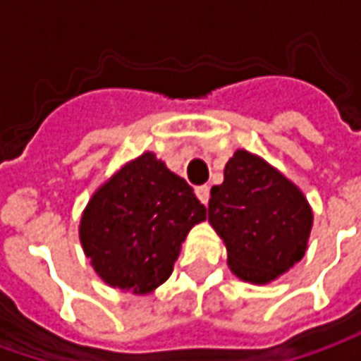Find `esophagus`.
<instances>
[{
	"label": "esophagus",
	"mask_w": 361,
	"mask_h": 361,
	"mask_svg": "<svg viewBox=\"0 0 361 361\" xmlns=\"http://www.w3.org/2000/svg\"><path fill=\"white\" fill-rule=\"evenodd\" d=\"M195 193L201 203L203 204L209 203V197H211V188H209V185H199V188L195 189Z\"/></svg>",
	"instance_id": "34e87169"
}]
</instances>
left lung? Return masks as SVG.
I'll return each instance as SVG.
<instances>
[{
  "instance_id": "left-lung-1",
  "label": "left lung",
  "mask_w": 361,
  "mask_h": 361,
  "mask_svg": "<svg viewBox=\"0 0 361 361\" xmlns=\"http://www.w3.org/2000/svg\"><path fill=\"white\" fill-rule=\"evenodd\" d=\"M209 222L224 240L235 276L271 282L305 253L313 214L294 183L247 150H235L211 189Z\"/></svg>"
}]
</instances>
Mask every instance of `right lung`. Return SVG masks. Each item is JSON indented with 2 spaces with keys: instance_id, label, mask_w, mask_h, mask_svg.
I'll list each match as a JSON object with an SVG mask.
<instances>
[{
  "instance_id": "1",
  "label": "right lung",
  "mask_w": 361,
  "mask_h": 361,
  "mask_svg": "<svg viewBox=\"0 0 361 361\" xmlns=\"http://www.w3.org/2000/svg\"><path fill=\"white\" fill-rule=\"evenodd\" d=\"M204 219L188 181L145 152L92 195L79 235L104 282L147 294L168 280L181 242Z\"/></svg>"
}]
</instances>
